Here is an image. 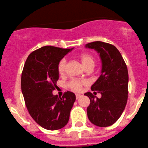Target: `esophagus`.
<instances>
[{"instance_id":"obj_1","label":"esophagus","mask_w":148,"mask_h":148,"mask_svg":"<svg viewBox=\"0 0 148 148\" xmlns=\"http://www.w3.org/2000/svg\"><path fill=\"white\" fill-rule=\"evenodd\" d=\"M81 96H81L80 94H76V99H79V98L81 97Z\"/></svg>"}]
</instances>
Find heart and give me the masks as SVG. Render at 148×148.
<instances>
[{"label":"heart","mask_w":148,"mask_h":148,"mask_svg":"<svg viewBox=\"0 0 148 148\" xmlns=\"http://www.w3.org/2000/svg\"><path fill=\"white\" fill-rule=\"evenodd\" d=\"M79 58L80 60L82 66L88 69H93L96 64V60L91 55L88 53H82L79 55ZM66 60L65 58L61 59L58 64V71L60 75L64 74L66 70ZM87 84L86 81L79 80V79H72L68 83V87L73 91L79 92L82 90V87Z\"/></svg>","instance_id":"b5f03b06"}]
</instances>
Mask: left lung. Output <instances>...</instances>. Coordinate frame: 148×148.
Here are the masks:
<instances>
[{"label":"left lung","instance_id":"8db88e82","mask_svg":"<svg viewBox=\"0 0 148 148\" xmlns=\"http://www.w3.org/2000/svg\"><path fill=\"white\" fill-rule=\"evenodd\" d=\"M86 47L96 49L102 61L101 74L91 86L93 93H101V97L96 99L90 92L85 93L90 99L88 119L97 126H110L119 119L128 100L126 64L121 52L111 44L97 41L87 44Z\"/></svg>","mask_w":148,"mask_h":148}]
</instances>
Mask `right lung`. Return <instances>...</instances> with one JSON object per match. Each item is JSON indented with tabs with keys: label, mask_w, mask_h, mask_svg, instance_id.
Segmentation results:
<instances>
[{
	"label": "right lung",
	"mask_w": 148,
	"mask_h": 148,
	"mask_svg": "<svg viewBox=\"0 0 148 148\" xmlns=\"http://www.w3.org/2000/svg\"><path fill=\"white\" fill-rule=\"evenodd\" d=\"M72 49L45 46L28 55L23 67L21 88L29 114L42 128L58 130L69 122L76 100L67 91L62 97L52 94L59 78L58 64Z\"/></svg>",
	"instance_id": "1"
}]
</instances>
